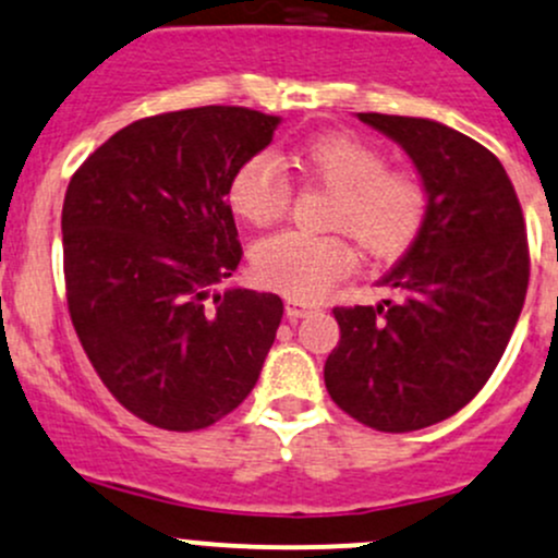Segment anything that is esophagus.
I'll use <instances>...</instances> for the list:
<instances>
[{
	"label": "esophagus",
	"mask_w": 558,
	"mask_h": 558,
	"mask_svg": "<svg viewBox=\"0 0 558 558\" xmlns=\"http://www.w3.org/2000/svg\"><path fill=\"white\" fill-rule=\"evenodd\" d=\"M314 308H317V306H314V303L295 301V298H287V303H284V312H287V317H290V319L306 317V314H312Z\"/></svg>",
	"instance_id": "esophagus-1"
}]
</instances>
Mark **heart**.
Returning a JSON list of instances; mask_svg holds the SVG:
<instances>
[{
  "label": "heart",
  "mask_w": 558,
  "mask_h": 558,
  "mask_svg": "<svg viewBox=\"0 0 558 558\" xmlns=\"http://www.w3.org/2000/svg\"><path fill=\"white\" fill-rule=\"evenodd\" d=\"M290 163L330 191L325 226L347 231L373 257L392 260L416 244L427 226L433 193L413 166H387V155L352 134H327L292 147ZM292 182L277 155L257 153L233 171L228 204L250 226H271L290 209ZM354 268L343 233L308 236L281 231L257 241L252 274L268 290L295 301L325 295Z\"/></svg>",
  "instance_id": "b5f03b06"
}]
</instances>
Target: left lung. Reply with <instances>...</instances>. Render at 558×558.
Segmentation results:
<instances>
[{
  "instance_id": "obj_1",
  "label": "left lung",
  "mask_w": 558,
  "mask_h": 558,
  "mask_svg": "<svg viewBox=\"0 0 558 558\" xmlns=\"http://www.w3.org/2000/svg\"><path fill=\"white\" fill-rule=\"evenodd\" d=\"M411 155L433 193L427 226L381 279L378 306H336L332 403L378 433L453 416L484 389L530 284L526 222L497 155L424 118L360 112Z\"/></svg>"
}]
</instances>
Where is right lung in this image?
Wrapping results in <instances>:
<instances>
[{"mask_svg":"<svg viewBox=\"0 0 558 558\" xmlns=\"http://www.w3.org/2000/svg\"><path fill=\"white\" fill-rule=\"evenodd\" d=\"M277 125L246 107L160 112L69 180V317L112 398L153 427L193 433L236 411L277 338L279 295L215 292L244 255L228 185Z\"/></svg>","mask_w":558,"mask_h":558,"instance_id":"right-lung-1","label":"right lung"}]
</instances>
